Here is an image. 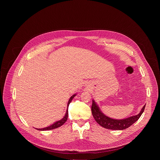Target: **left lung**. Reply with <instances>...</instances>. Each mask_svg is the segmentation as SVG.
<instances>
[{"mask_svg": "<svg viewBox=\"0 0 160 160\" xmlns=\"http://www.w3.org/2000/svg\"><path fill=\"white\" fill-rule=\"evenodd\" d=\"M145 106L146 105L143 106V108H142L141 111L138 115L122 120L112 119L106 116L100 110L99 106L97 105V104L94 100H92V107H91V110H92V115L95 120L101 126L107 129L120 130L128 128L136 121H138L142 115V114L143 113L144 110L145 109Z\"/></svg>", "mask_w": 160, "mask_h": 160, "instance_id": "8db88e82", "label": "left lung"}]
</instances>
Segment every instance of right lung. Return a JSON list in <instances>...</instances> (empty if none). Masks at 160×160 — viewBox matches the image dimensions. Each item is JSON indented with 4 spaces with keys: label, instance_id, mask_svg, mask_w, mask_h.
Instances as JSON below:
<instances>
[{
    "label": "right lung",
    "instance_id": "obj_1",
    "mask_svg": "<svg viewBox=\"0 0 160 160\" xmlns=\"http://www.w3.org/2000/svg\"><path fill=\"white\" fill-rule=\"evenodd\" d=\"M77 95V94H73L69 99V101H68V108H67V110H66V114L64 117L60 120L55 122L54 123H53L52 125L48 127H45V128H36L38 130H42V131H43V130H52V129H54V128H58L59 127H61V125H62L68 119V106H69V104L70 103L72 102V101L73 100V99L75 98V96Z\"/></svg>",
    "mask_w": 160,
    "mask_h": 160
}]
</instances>
